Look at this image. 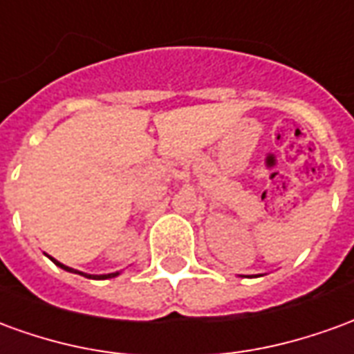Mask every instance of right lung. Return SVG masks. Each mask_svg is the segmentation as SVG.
<instances>
[{"label": "right lung", "mask_w": 354, "mask_h": 354, "mask_svg": "<svg viewBox=\"0 0 354 354\" xmlns=\"http://www.w3.org/2000/svg\"><path fill=\"white\" fill-rule=\"evenodd\" d=\"M50 260H53V258H50ZM53 261H55V263H57L58 267H62V269H66V271H72V273H80V271H73L72 267L62 266V263H60V261H57V260H53ZM80 274H83V273H80ZM83 277H91V274H83ZM113 277H117V273H109V274H93V279H96V281H104V279H113Z\"/></svg>", "instance_id": "right-lung-1"}]
</instances>
